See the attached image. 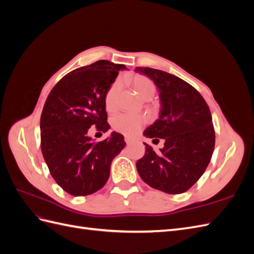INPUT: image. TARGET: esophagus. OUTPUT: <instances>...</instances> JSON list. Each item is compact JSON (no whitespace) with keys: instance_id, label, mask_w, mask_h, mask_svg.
<instances>
[{"instance_id":"esophagus-1","label":"esophagus","mask_w":254,"mask_h":254,"mask_svg":"<svg viewBox=\"0 0 254 254\" xmlns=\"http://www.w3.org/2000/svg\"><path fill=\"white\" fill-rule=\"evenodd\" d=\"M125 142H126V144H130L133 142V139H131L130 136H125Z\"/></svg>"}]
</instances>
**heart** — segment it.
<instances>
[{"label":"heart","mask_w":254,"mask_h":254,"mask_svg":"<svg viewBox=\"0 0 254 254\" xmlns=\"http://www.w3.org/2000/svg\"><path fill=\"white\" fill-rule=\"evenodd\" d=\"M135 93L144 101L152 98L156 93V84L151 79L143 75H134L130 79ZM121 88V81L115 80L105 96V106L107 111L113 112L117 109V95ZM144 119L139 115L133 114H120L113 120V128L117 131L126 135H135L139 133L144 125Z\"/></svg>","instance_id":"1"}]
</instances>
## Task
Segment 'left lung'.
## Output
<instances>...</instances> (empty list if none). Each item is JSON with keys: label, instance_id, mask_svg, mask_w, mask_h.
Returning <instances> with one entry per match:
<instances>
[{"label": "left lung", "instance_id": "1", "mask_svg": "<svg viewBox=\"0 0 254 254\" xmlns=\"http://www.w3.org/2000/svg\"><path fill=\"white\" fill-rule=\"evenodd\" d=\"M134 71L155 82L160 97L159 119L144 135L165 142L159 152L144 143L146 151L136 162L137 173L153 189L183 193L200 178L212 158L215 132L209 106L195 88L175 75L151 67Z\"/></svg>", "mask_w": 254, "mask_h": 254}]
</instances>
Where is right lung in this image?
Returning <instances> with one entry per match:
<instances>
[{"instance_id":"right-lung-1","label":"right lung","mask_w":254,"mask_h":254,"mask_svg":"<svg viewBox=\"0 0 254 254\" xmlns=\"http://www.w3.org/2000/svg\"><path fill=\"white\" fill-rule=\"evenodd\" d=\"M124 64L98 60L70 72L49 94L41 120V150L58 186L73 196L101 190L108 180L114 157L125 147L124 136L111 132L94 143L91 126L108 131L105 96Z\"/></svg>"}]
</instances>
